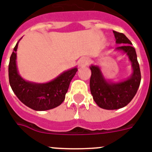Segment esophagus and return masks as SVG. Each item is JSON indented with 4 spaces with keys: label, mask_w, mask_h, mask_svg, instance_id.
Wrapping results in <instances>:
<instances>
[{
    "label": "esophagus",
    "mask_w": 152,
    "mask_h": 152,
    "mask_svg": "<svg viewBox=\"0 0 152 152\" xmlns=\"http://www.w3.org/2000/svg\"><path fill=\"white\" fill-rule=\"evenodd\" d=\"M89 63H90V60H89V58L83 57L80 60V62H79V65H80V66L83 67V66H86L89 65Z\"/></svg>",
    "instance_id": "1"
}]
</instances>
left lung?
Segmentation results:
<instances>
[{
    "label": "left lung",
    "instance_id": "obj_1",
    "mask_svg": "<svg viewBox=\"0 0 152 152\" xmlns=\"http://www.w3.org/2000/svg\"><path fill=\"white\" fill-rule=\"evenodd\" d=\"M113 33L115 43L122 44L117 47L116 50L122 51L129 56L132 67V73L127 80L115 83L105 80L99 66H90L91 94L100 108L108 110L121 109L127 105L136 94L142 79L135 49L132 46V42L125 34L116 31Z\"/></svg>",
    "mask_w": 152,
    "mask_h": 152
}]
</instances>
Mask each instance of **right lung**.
I'll use <instances>...</instances> for the list:
<instances>
[{"label": "right lung", "instance_id": "obj_1", "mask_svg": "<svg viewBox=\"0 0 152 152\" xmlns=\"http://www.w3.org/2000/svg\"><path fill=\"white\" fill-rule=\"evenodd\" d=\"M19 41L14 48L8 66L9 82L13 92L25 105L34 110L45 111L57 107L65 99L71 80L78 69L74 67L64 71L54 80L45 83L27 81L19 74L17 66Z\"/></svg>", "mask_w": 152, "mask_h": 152}]
</instances>
